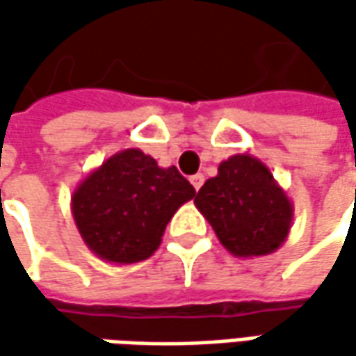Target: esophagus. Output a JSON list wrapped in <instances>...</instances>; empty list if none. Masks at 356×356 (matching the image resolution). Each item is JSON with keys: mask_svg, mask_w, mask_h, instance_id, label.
Returning <instances> with one entry per match:
<instances>
[{"mask_svg": "<svg viewBox=\"0 0 356 356\" xmlns=\"http://www.w3.org/2000/svg\"><path fill=\"white\" fill-rule=\"evenodd\" d=\"M190 182H192V186H194L196 190H200L202 184H204V174H194V176H190Z\"/></svg>", "mask_w": 356, "mask_h": 356, "instance_id": "1", "label": "esophagus"}]
</instances>
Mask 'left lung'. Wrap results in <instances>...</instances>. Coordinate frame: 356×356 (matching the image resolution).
Returning a JSON list of instances; mask_svg holds the SVG:
<instances>
[{
  "label": "left lung",
  "mask_w": 356,
  "mask_h": 356,
  "mask_svg": "<svg viewBox=\"0 0 356 356\" xmlns=\"http://www.w3.org/2000/svg\"><path fill=\"white\" fill-rule=\"evenodd\" d=\"M218 239L236 257L277 252L289 236L293 202L259 158L234 154L194 200Z\"/></svg>",
  "instance_id": "8db88e82"
}]
</instances>
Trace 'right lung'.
I'll return each mask as SVG.
<instances>
[{"instance_id":"add662e5","label":"right lung","mask_w":356,"mask_h":356,"mask_svg":"<svg viewBox=\"0 0 356 356\" xmlns=\"http://www.w3.org/2000/svg\"><path fill=\"white\" fill-rule=\"evenodd\" d=\"M194 196L176 166L160 168L143 150L127 148L76 186L71 213L90 252L127 266L156 252L172 216Z\"/></svg>"}]
</instances>
